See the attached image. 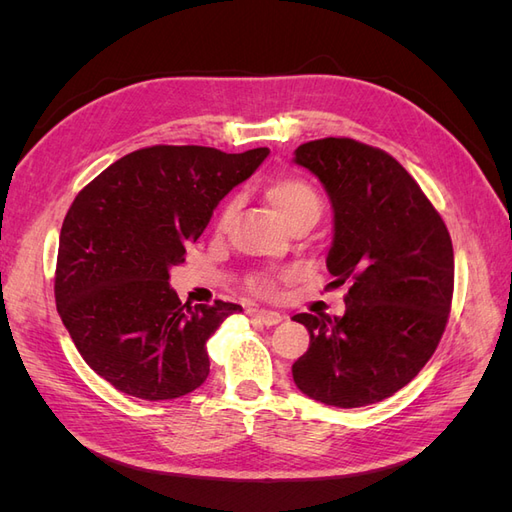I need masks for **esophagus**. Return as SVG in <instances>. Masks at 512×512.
<instances>
[{
  "label": "esophagus",
  "mask_w": 512,
  "mask_h": 512,
  "mask_svg": "<svg viewBox=\"0 0 512 512\" xmlns=\"http://www.w3.org/2000/svg\"><path fill=\"white\" fill-rule=\"evenodd\" d=\"M247 314H250L252 320H258L262 324H267V327H273V324L284 320V316L280 312H271V309H250V312H247Z\"/></svg>",
  "instance_id": "1"
}]
</instances>
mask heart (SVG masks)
Here are the masks:
<instances>
[{"mask_svg":"<svg viewBox=\"0 0 512 512\" xmlns=\"http://www.w3.org/2000/svg\"><path fill=\"white\" fill-rule=\"evenodd\" d=\"M265 196L275 209V213L280 215L284 224L290 228L294 224H299L307 218H318L320 215V198L316 190L309 185L305 179L299 177H275L265 185ZM237 209V200L230 198L224 203L220 211V224H226L230 220V215ZM256 292L260 294H269L273 292V282L269 277H256L250 284Z\"/></svg>","mask_w":512,"mask_h":512,"instance_id":"b5f03b06","label":"heart"}]
</instances>
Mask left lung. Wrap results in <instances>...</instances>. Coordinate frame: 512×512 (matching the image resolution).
Listing matches in <instances>:
<instances>
[{
	"label": "left lung",
	"instance_id": "left-lung-1",
	"mask_svg": "<svg viewBox=\"0 0 512 512\" xmlns=\"http://www.w3.org/2000/svg\"><path fill=\"white\" fill-rule=\"evenodd\" d=\"M333 207L327 269L350 282L344 316L297 314L309 348L292 365L299 391L361 408L397 393L436 352L453 301L455 256L440 213L408 170L352 138L294 151Z\"/></svg>",
	"mask_w": 512,
	"mask_h": 512
}]
</instances>
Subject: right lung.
I'll return each instance as SVG.
<instances>
[{
    "mask_svg": "<svg viewBox=\"0 0 512 512\" xmlns=\"http://www.w3.org/2000/svg\"><path fill=\"white\" fill-rule=\"evenodd\" d=\"M267 147L156 145L113 162L74 198L59 232L55 301L85 363L117 391L175 399L209 376L207 339L237 303H181L170 267Z\"/></svg>",
    "mask_w": 512,
    "mask_h": 512,
    "instance_id": "add662e5",
    "label": "right lung"
}]
</instances>
